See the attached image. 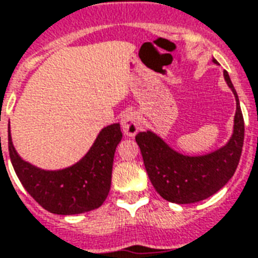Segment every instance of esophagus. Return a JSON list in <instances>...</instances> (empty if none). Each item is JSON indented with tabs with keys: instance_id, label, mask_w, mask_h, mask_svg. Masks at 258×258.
Instances as JSON below:
<instances>
[{
	"instance_id": "1",
	"label": "esophagus",
	"mask_w": 258,
	"mask_h": 258,
	"mask_svg": "<svg viewBox=\"0 0 258 258\" xmlns=\"http://www.w3.org/2000/svg\"><path fill=\"white\" fill-rule=\"evenodd\" d=\"M121 128L125 137H134L141 128V119L137 112H125L121 117Z\"/></svg>"
}]
</instances>
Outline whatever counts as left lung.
<instances>
[{
	"mask_svg": "<svg viewBox=\"0 0 258 258\" xmlns=\"http://www.w3.org/2000/svg\"><path fill=\"white\" fill-rule=\"evenodd\" d=\"M223 76L237 101L233 135L225 146L208 154L190 157L173 150L153 131L139 133L135 137L151 184L168 202L190 204L207 199L227 184L238 166L245 124L233 82L227 72H223Z\"/></svg>",
	"mask_w": 258,
	"mask_h": 258,
	"instance_id": "8db88e82",
	"label": "left lung"
}]
</instances>
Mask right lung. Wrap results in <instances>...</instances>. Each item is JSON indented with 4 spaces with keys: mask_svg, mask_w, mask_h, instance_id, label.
Instances as JSON below:
<instances>
[{
    "mask_svg": "<svg viewBox=\"0 0 258 258\" xmlns=\"http://www.w3.org/2000/svg\"><path fill=\"white\" fill-rule=\"evenodd\" d=\"M121 137L119 123L104 127L81 160L59 170H44L23 160L13 146L9 127L8 147L16 174L33 199L52 214L76 215L98 208L107 199L113 155Z\"/></svg>",
    "mask_w": 258,
    "mask_h": 258,
    "instance_id": "add662e5",
    "label": "right lung"
}]
</instances>
